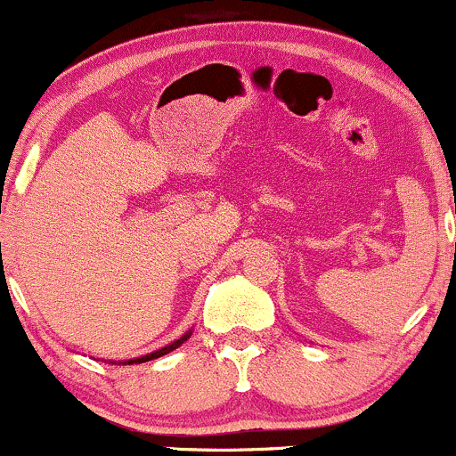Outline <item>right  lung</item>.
Returning a JSON list of instances; mask_svg holds the SVG:
<instances>
[{
    "label": "right lung",
    "instance_id": "obj_1",
    "mask_svg": "<svg viewBox=\"0 0 456 456\" xmlns=\"http://www.w3.org/2000/svg\"><path fill=\"white\" fill-rule=\"evenodd\" d=\"M191 337V332H186L184 337L182 338H177V341H174L171 345H167V347H162V349H159V352H154V354H148V355H141V358H134V360H124L122 364H141V362H148V360H154V358H160V355H165V354H169V352H174V349H177L180 347L182 343L186 341V338Z\"/></svg>",
    "mask_w": 456,
    "mask_h": 456
}]
</instances>
